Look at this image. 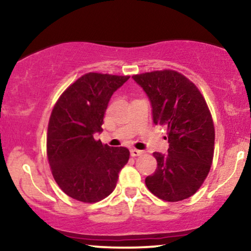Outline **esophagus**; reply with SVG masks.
<instances>
[{
    "label": "esophagus",
    "mask_w": 251,
    "mask_h": 251,
    "mask_svg": "<svg viewBox=\"0 0 251 251\" xmlns=\"http://www.w3.org/2000/svg\"><path fill=\"white\" fill-rule=\"evenodd\" d=\"M130 154H131V156H139V155H142V154H144V151L131 149L130 150Z\"/></svg>",
    "instance_id": "1"
}]
</instances>
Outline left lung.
Here are the masks:
<instances>
[{
	"mask_svg": "<svg viewBox=\"0 0 251 251\" xmlns=\"http://www.w3.org/2000/svg\"><path fill=\"white\" fill-rule=\"evenodd\" d=\"M152 106L153 122L167 128L168 154L154 152L157 169L146 177L149 190L164 201L193 195L210 170L215 128L203 96L195 84L170 70L133 75Z\"/></svg>",
	"mask_w": 251,
	"mask_h": 251,
	"instance_id": "obj_1",
	"label": "left lung"
}]
</instances>
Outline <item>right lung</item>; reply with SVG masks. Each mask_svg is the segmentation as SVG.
<instances>
[{
	"instance_id": "add662e5",
	"label": "right lung",
	"mask_w": 251,
	"mask_h": 251,
	"mask_svg": "<svg viewBox=\"0 0 251 251\" xmlns=\"http://www.w3.org/2000/svg\"><path fill=\"white\" fill-rule=\"evenodd\" d=\"M130 76L88 73L70 85L51 113L47 154L59 187L75 200L92 203L108 197L129 160L126 147L95 140L112 95Z\"/></svg>"
}]
</instances>
